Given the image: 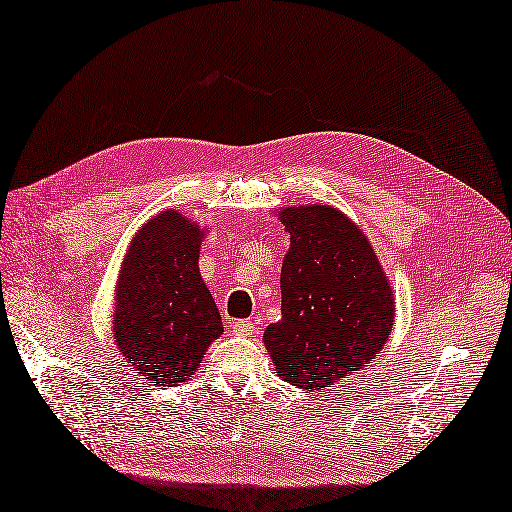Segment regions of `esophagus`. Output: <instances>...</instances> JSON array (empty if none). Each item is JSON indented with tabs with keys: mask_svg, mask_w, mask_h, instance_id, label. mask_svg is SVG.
I'll return each instance as SVG.
<instances>
[{
	"mask_svg": "<svg viewBox=\"0 0 512 512\" xmlns=\"http://www.w3.org/2000/svg\"><path fill=\"white\" fill-rule=\"evenodd\" d=\"M231 329H233V333H235V335H240V337H251V335L255 333V324H253L251 320H238V322H233V324H231Z\"/></svg>",
	"mask_w": 512,
	"mask_h": 512,
	"instance_id": "esophagus-1",
	"label": "esophagus"
}]
</instances>
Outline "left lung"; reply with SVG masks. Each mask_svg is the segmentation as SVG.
<instances>
[{
    "mask_svg": "<svg viewBox=\"0 0 512 512\" xmlns=\"http://www.w3.org/2000/svg\"><path fill=\"white\" fill-rule=\"evenodd\" d=\"M290 233L281 268V320L264 333L277 376L322 389L357 374L381 352L396 298L368 235L333 205L281 207Z\"/></svg>",
    "mask_w": 512,
    "mask_h": 512,
    "instance_id": "1",
    "label": "left lung"
}]
</instances>
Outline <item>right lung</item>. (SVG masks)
Returning a JSON list of instances; mask_svg holds the SVG:
<instances>
[{"mask_svg": "<svg viewBox=\"0 0 512 512\" xmlns=\"http://www.w3.org/2000/svg\"><path fill=\"white\" fill-rule=\"evenodd\" d=\"M207 229L164 209L131 238L114 287L112 337L138 376L157 387L186 383L225 331L199 272Z\"/></svg>", "mask_w": 512, "mask_h": 512, "instance_id": "1", "label": "right lung"}]
</instances>
